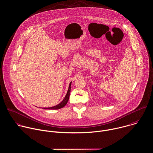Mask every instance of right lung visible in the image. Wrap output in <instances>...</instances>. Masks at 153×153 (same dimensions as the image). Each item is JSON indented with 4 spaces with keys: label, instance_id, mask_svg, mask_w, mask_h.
Instances as JSON below:
<instances>
[{
    "label": "right lung",
    "instance_id": "add662e5",
    "mask_svg": "<svg viewBox=\"0 0 153 153\" xmlns=\"http://www.w3.org/2000/svg\"><path fill=\"white\" fill-rule=\"evenodd\" d=\"M71 82H70L69 84V88H68V92H67V94L65 96V97L64 98V99L63 100V101L61 102L60 103H59V104L55 105V106H53V107H48V108H43L44 109H51V110H57V109H59V108H61L62 107H63L68 102L69 100V96H70V93H71Z\"/></svg>",
    "mask_w": 153,
    "mask_h": 153
}]
</instances>
